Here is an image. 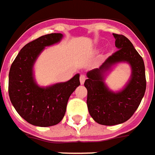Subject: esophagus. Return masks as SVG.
Listing matches in <instances>:
<instances>
[{"label":"esophagus","mask_w":155,"mask_h":155,"mask_svg":"<svg viewBox=\"0 0 155 155\" xmlns=\"http://www.w3.org/2000/svg\"><path fill=\"white\" fill-rule=\"evenodd\" d=\"M80 83L81 84H83L84 83V82H85V80H86V77L84 75H81L80 76Z\"/></svg>","instance_id":"obj_1"}]
</instances>
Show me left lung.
I'll list each match as a JSON object with an SVG mask.
<instances>
[{"mask_svg":"<svg viewBox=\"0 0 155 155\" xmlns=\"http://www.w3.org/2000/svg\"><path fill=\"white\" fill-rule=\"evenodd\" d=\"M118 51L99 67L87 72L84 86L87 90V105L91 117L102 125L120 124L132 117L146 90L144 62L132 42L123 35L113 33ZM120 63L131 69L128 82L121 90L113 91L105 82L107 76Z\"/></svg>","mask_w":155,"mask_h":155,"instance_id":"obj_1","label":"left lung"}]
</instances>
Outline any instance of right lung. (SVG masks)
Wrapping results in <instances>:
<instances>
[{"mask_svg": "<svg viewBox=\"0 0 155 155\" xmlns=\"http://www.w3.org/2000/svg\"><path fill=\"white\" fill-rule=\"evenodd\" d=\"M61 33L41 36L25 45L11 66L9 72L10 100L18 114L29 124L38 127L58 124L64 117L69 97L80 85L79 73L71 79L40 86L36 81L34 65L47 47L59 43Z\"/></svg>", "mask_w": 155, "mask_h": 155, "instance_id": "1", "label": "right lung"}]
</instances>
